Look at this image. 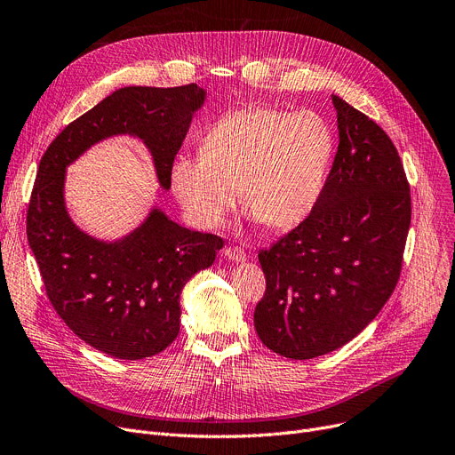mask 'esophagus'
Masks as SVG:
<instances>
[{
	"instance_id": "1",
	"label": "esophagus",
	"mask_w": 455,
	"mask_h": 455,
	"mask_svg": "<svg viewBox=\"0 0 455 455\" xmlns=\"http://www.w3.org/2000/svg\"><path fill=\"white\" fill-rule=\"evenodd\" d=\"M225 256L232 261H237V264H243V261L247 259V252L242 247H227Z\"/></svg>"
}]
</instances>
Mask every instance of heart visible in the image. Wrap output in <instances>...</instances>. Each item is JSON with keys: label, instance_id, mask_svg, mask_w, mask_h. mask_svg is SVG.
I'll use <instances>...</instances> for the list:
<instances>
[{"label": "heart", "instance_id": "1", "mask_svg": "<svg viewBox=\"0 0 455 455\" xmlns=\"http://www.w3.org/2000/svg\"><path fill=\"white\" fill-rule=\"evenodd\" d=\"M333 151L336 138L323 116L249 105L215 119L201 156L177 158L172 184L189 220L203 228L223 225L237 191L256 223L288 230L321 201Z\"/></svg>", "mask_w": 455, "mask_h": 455}]
</instances>
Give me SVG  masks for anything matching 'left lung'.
Here are the masks:
<instances>
[{
    "label": "left lung",
    "mask_w": 455,
    "mask_h": 455,
    "mask_svg": "<svg viewBox=\"0 0 455 455\" xmlns=\"http://www.w3.org/2000/svg\"><path fill=\"white\" fill-rule=\"evenodd\" d=\"M339 146L315 210L258 259L254 326L273 352L312 360L352 341L395 291L411 223L410 182L391 138L331 95Z\"/></svg>",
    "instance_id": "1"
}]
</instances>
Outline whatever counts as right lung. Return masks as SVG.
Listing matches in <instances>:
<instances>
[{
  "label": "right lung",
  "mask_w": 455,
  "mask_h": 455,
  "mask_svg": "<svg viewBox=\"0 0 455 455\" xmlns=\"http://www.w3.org/2000/svg\"><path fill=\"white\" fill-rule=\"evenodd\" d=\"M204 98L196 83L119 88L71 122L38 165L28 240L47 299L77 338L119 360H143L175 341L182 288L213 264L223 240L184 228L158 208L122 240H95L68 215L66 167L93 143L131 134L146 143L160 186L170 189L175 156Z\"/></svg>",
  "instance_id": "1"
}]
</instances>
